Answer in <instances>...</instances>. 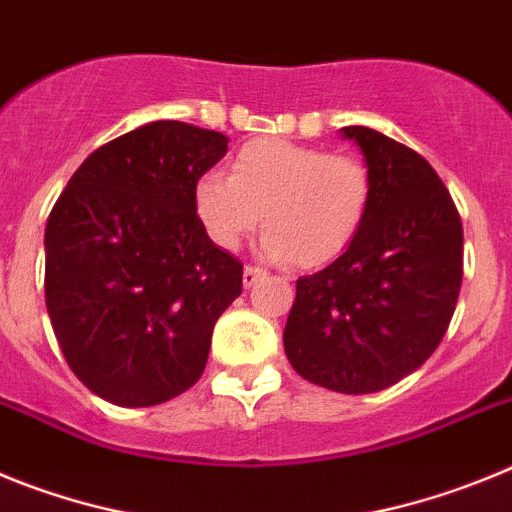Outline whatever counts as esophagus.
I'll list each match as a JSON object with an SVG mask.
<instances>
[{
    "mask_svg": "<svg viewBox=\"0 0 512 512\" xmlns=\"http://www.w3.org/2000/svg\"><path fill=\"white\" fill-rule=\"evenodd\" d=\"M264 277L266 271L261 269V266H246V269H243V287H253V284L261 282Z\"/></svg>",
    "mask_w": 512,
    "mask_h": 512,
    "instance_id": "1",
    "label": "esophagus"
}]
</instances>
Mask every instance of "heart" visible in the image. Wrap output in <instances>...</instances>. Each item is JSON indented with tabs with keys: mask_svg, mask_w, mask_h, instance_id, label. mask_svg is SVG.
<instances>
[{
	"mask_svg": "<svg viewBox=\"0 0 512 512\" xmlns=\"http://www.w3.org/2000/svg\"><path fill=\"white\" fill-rule=\"evenodd\" d=\"M372 202V171L351 153H328L282 138L251 140L230 176L205 171L194 182V212L220 248H235L264 212L261 248L305 269L336 261L359 235Z\"/></svg>",
	"mask_w": 512,
	"mask_h": 512,
	"instance_id": "1",
	"label": "heart"
}]
</instances>
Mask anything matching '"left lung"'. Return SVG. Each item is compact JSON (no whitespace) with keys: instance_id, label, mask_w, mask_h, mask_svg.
<instances>
[{"instance_id":"8db88e82","label":"left lung","mask_w":512,"mask_h":512,"mask_svg":"<svg viewBox=\"0 0 512 512\" xmlns=\"http://www.w3.org/2000/svg\"><path fill=\"white\" fill-rule=\"evenodd\" d=\"M343 135L364 151L372 202L346 253L297 279L284 351L307 382L369 395L413 374L446 336L464 277V230L420 153L361 125Z\"/></svg>"}]
</instances>
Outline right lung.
<instances>
[{
  "instance_id": "obj_1",
  "label": "right lung",
  "mask_w": 512,
  "mask_h": 512,
  "mask_svg": "<svg viewBox=\"0 0 512 512\" xmlns=\"http://www.w3.org/2000/svg\"><path fill=\"white\" fill-rule=\"evenodd\" d=\"M228 138L176 120L99 146L45 228V305L71 372L120 408H151L202 377L243 264L194 212V182Z\"/></svg>"
}]
</instances>
